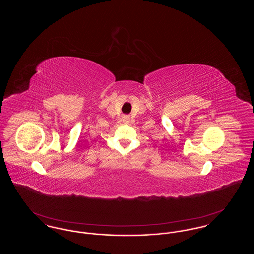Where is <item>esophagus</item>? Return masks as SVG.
I'll return each instance as SVG.
<instances>
[{"mask_svg":"<svg viewBox=\"0 0 254 254\" xmlns=\"http://www.w3.org/2000/svg\"><path fill=\"white\" fill-rule=\"evenodd\" d=\"M125 119H126V120H127V121L128 122V120H129V117H127V116H126V117H125Z\"/></svg>","mask_w":254,"mask_h":254,"instance_id":"1","label":"esophagus"}]
</instances>
